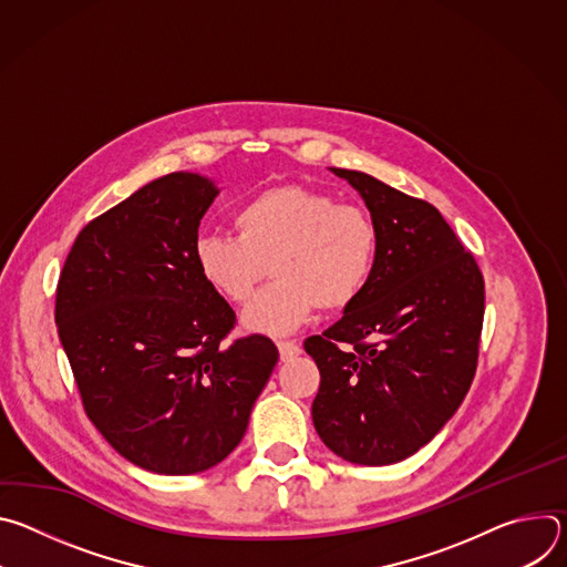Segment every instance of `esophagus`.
Here are the masks:
<instances>
[{"label": "esophagus", "mask_w": 567, "mask_h": 567, "mask_svg": "<svg viewBox=\"0 0 567 567\" xmlns=\"http://www.w3.org/2000/svg\"><path fill=\"white\" fill-rule=\"evenodd\" d=\"M278 350L282 361H291L293 357L300 354V346L296 341H278Z\"/></svg>", "instance_id": "34e87169"}]
</instances>
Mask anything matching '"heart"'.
Here are the masks:
<instances>
[{"label":"heart","mask_w":567,"mask_h":567,"mask_svg":"<svg viewBox=\"0 0 567 567\" xmlns=\"http://www.w3.org/2000/svg\"><path fill=\"white\" fill-rule=\"evenodd\" d=\"M235 233H202L193 258L204 282L245 305L267 276L276 280L245 311L254 332L285 334L316 307L337 311L365 289L377 258V226L357 204H337L307 186H274L241 202Z\"/></svg>","instance_id":"1"}]
</instances>
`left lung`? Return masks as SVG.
<instances>
[{
    "label": "left lung",
    "mask_w": 567,
    "mask_h": 567,
    "mask_svg": "<svg viewBox=\"0 0 567 567\" xmlns=\"http://www.w3.org/2000/svg\"><path fill=\"white\" fill-rule=\"evenodd\" d=\"M332 173L363 197L377 258L343 318L302 343L320 370L311 420L339 457L383 466L417 453L460 409L477 365L484 278L433 204L365 173Z\"/></svg>",
    "instance_id": "obj_1"
}]
</instances>
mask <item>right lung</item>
I'll use <instances>...</instances> for the list:
<instances>
[{"label": "right lung", "instance_id": "right-lung-1", "mask_svg": "<svg viewBox=\"0 0 567 567\" xmlns=\"http://www.w3.org/2000/svg\"><path fill=\"white\" fill-rule=\"evenodd\" d=\"M210 179L171 173L78 233L55 291V326L92 424L132 464L190 475L247 433L278 348L230 341L235 311L199 276Z\"/></svg>", "mask_w": 567, "mask_h": 567}]
</instances>
